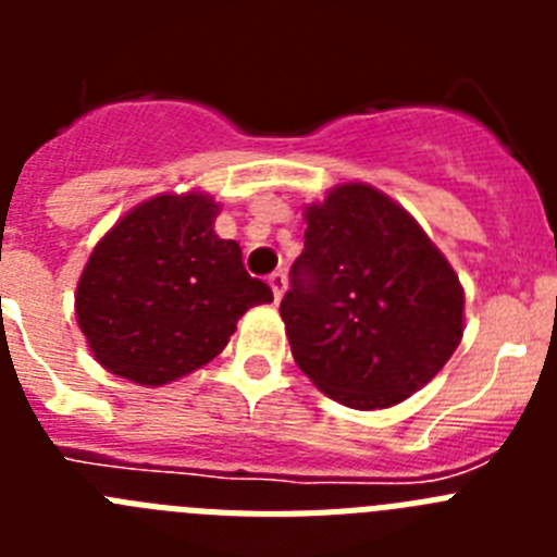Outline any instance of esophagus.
I'll return each mask as SVG.
<instances>
[{"label": "esophagus", "instance_id": "esophagus-1", "mask_svg": "<svg viewBox=\"0 0 557 557\" xmlns=\"http://www.w3.org/2000/svg\"><path fill=\"white\" fill-rule=\"evenodd\" d=\"M268 284L270 289H273L275 301H282L284 293H287V273H284V270H275V273L268 278Z\"/></svg>", "mask_w": 557, "mask_h": 557}]
</instances>
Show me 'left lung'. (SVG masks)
I'll return each mask as SVG.
<instances>
[{
  "label": "left lung",
  "instance_id": "obj_1",
  "mask_svg": "<svg viewBox=\"0 0 557 557\" xmlns=\"http://www.w3.org/2000/svg\"><path fill=\"white\" fill-rule=\"evenodd\" d=\"M304 218V253L278 307L295 362L354 410L405 401L460 346V278L424 228L368 184L334 186Z\"/></svg>",
  "mask_w": 557,
  "mask_h": 557
}]
</instances>
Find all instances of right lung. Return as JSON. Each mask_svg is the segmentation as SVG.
<instances>
[{"label": "right lung", "mask_w": 557, "mask_h": 557, "mask_svg": "<svg viewBox=\"0 0 557 557\" xmlns=\"http://www.w3.org/2000/svg\"><path fill=\"white\" fill-rule=\"evenodd\" d=\"M218 214L203 191L159 195L95 245L75 312L106 371L147 387L175 382L218 357L250 307L273 301L239 245L214 234Z\"/></svg>", "instance_id": "add662e5"}]
</instances>
